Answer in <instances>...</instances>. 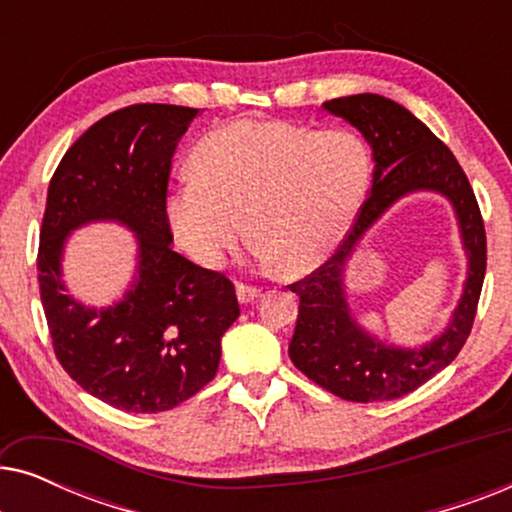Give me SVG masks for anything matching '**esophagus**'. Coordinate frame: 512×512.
Returning a JSON list of instances; mask_svg holds the SVG:
<instances>
[{
	"label": "esophagus",
	"instance_id": "34e87169",
	"mask_svg": "<svg viewBox=\"0 0 512 512\" xmlns=\"http://www.w3.org/2000/svg\"><path fill=\"white\" fill-rule=\"evenodd\" d=\"M258 296H261V289H258V286H251L244 282L237 284V298H240V303H254Z\"/></svg>",
	"mask_w": 512,
	"mask_h": 512
}]
</instances>
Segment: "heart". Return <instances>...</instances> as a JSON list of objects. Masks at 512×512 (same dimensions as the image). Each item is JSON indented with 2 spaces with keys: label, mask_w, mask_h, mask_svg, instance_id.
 <instances>
[{
  "label": "heart",
  "mask_w": 512,
  "mask_h": 512,
  "mask_svg": "<svg viewBox=\"0 0 512 512\" xmlns=\"http://www.w3.org/2000/svg\"><path fill=\"white\" fill-rule=\"evenodd\" d=\"M191 160L195 174L170 186L165 216L205 265L237 249L249 223L265 261L310 272L349 235L370 184L368 146L345 128L240 118L207 132Z\"/></svg>",
  "instance_id": "b5f03b06"
}]
</instances>
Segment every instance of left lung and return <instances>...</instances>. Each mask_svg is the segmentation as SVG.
Here are the masks:
<instances>
[{"label":"left lung","mask_w":512,"mask_h":512,"mask_svg":"<svg viewBox=\"0 0 512 512\" xmlns=\"http://www.w3.org/2000/svg\"><path fill=\"white\" fill-rule=\"evenodd\" d=\"M324 109L347 118L373 146V186L335 254L289 284L300 298L289 356L300 373L338 398L354 403L389 401L431 380L466 345L487 270L485 221L454 153L401 104L361 93L324 102ZM419 187L447 194L458 209L469 251V279L453 324L438 341L422 350H396L375 343L353 324L341 293V268L376 216L401 194Z\"/></svg>","instance_id":"obj_1"}]
</instances>
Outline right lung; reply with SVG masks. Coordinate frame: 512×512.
<instances>
[{
  "instance_id": "obj_1",
  "label": "right lung",
  "mask_w": 512,
  "mask_h": 512,
  "mask_svg": "<svg viewBox=\"0 0 512 512\" xmlns=\"http://www.w3.org/2000/svg\"><path fill=\"white\" fill-rule=\"evenodd\" d=\"M198 109L130 104L90 125L62 156L39 233V291L53 352L88 394L125 412H165L214 380L221 335L240 317L235 286L172 249L167 184ZM116 218L140 235V277L116 308L86 311L61 293L69 229Z\"/></svg>"
}]
</instances>
